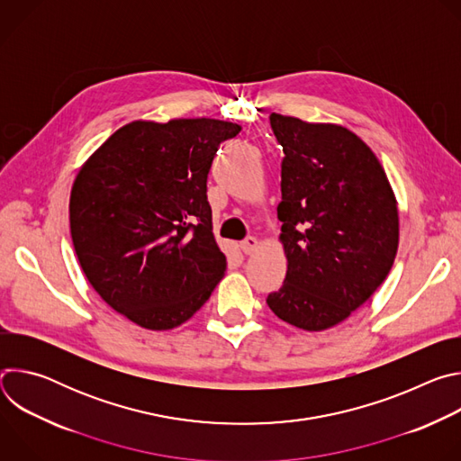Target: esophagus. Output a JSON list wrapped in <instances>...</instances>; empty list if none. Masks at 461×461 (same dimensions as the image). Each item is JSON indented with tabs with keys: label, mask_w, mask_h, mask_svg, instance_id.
Listing matches in <instances>:
<instances>
[{
	"label": "esophagus",
	"mask_w": 461,
	"mask_h": 461,
	"mask_svg": "<svg viewBox=\"0 0 461 461\" xmlns=\"http://www.w3.org/2000/svg\"><path fill=\"white\" fill-rule=\"evenodd\" d=\"M257 248H258V240H257L255 237H246V239L240 242V249H242L246 255L253 253Z\"/></svg>",
	"instance_id": "obj_1"
}]
</instances>
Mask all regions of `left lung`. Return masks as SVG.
<instances>
[{
  "label": "left lung",
  "mask_w": 461,
  "mask_h": 461,
  "mask_svg": "<svg viewBox=\"0 0 461 461\" xmlns=\"http://www.w3.org/2000/svg\"><path fill=\"white\" fill-rule=\"evenodd\" d=\"M283 146L277 217L288 270L270 310L306 332L345 321L386 279L400 242L398 203L372 149L336 123L272 113Z\"/></svg>",
  "instance_id": "left-lung-1"
}]
</instances>
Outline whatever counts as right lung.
<instances>
[{
  "label": "right lung",
  "mask_w": 461,
  "mask_h": 461,
  "mask_svg": "<svg viewBox=\"0 0 461 461\" xmlns=\"http://www.w3.org/2000/svg\"><path fill=\"white\" fill-rule=\"evenodd\" d=\"M240 125L213 118L125 123L87 158L71 189V237L96 294L148 330H171L226 272L208 173Z\"/></svg>",
  "instance_id": "obj_1"
}]
</instances>
